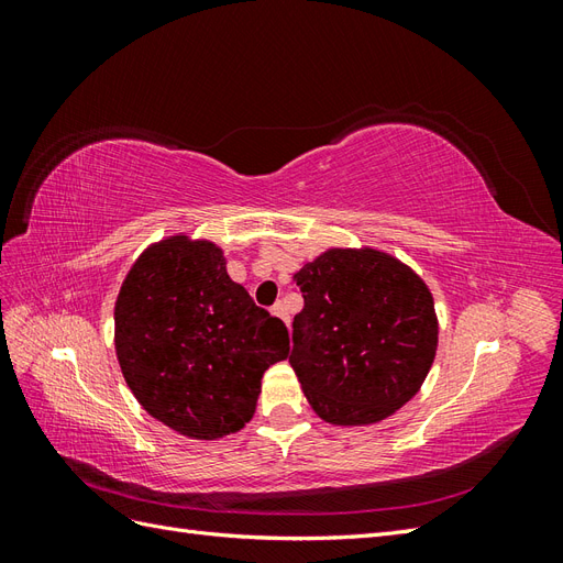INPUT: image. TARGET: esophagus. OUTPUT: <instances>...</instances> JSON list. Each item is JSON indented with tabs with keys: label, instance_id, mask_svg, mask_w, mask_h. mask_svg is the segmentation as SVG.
I'll list each match as a JSON object with an SVG mask.
<instances>
[{
	"label": "esophagus",
	"instance_id": "esophagus-1",
	"mask_svg": "<svg viewBox=\"0 0 563 563\" xmlns=\"http://www.w3.org/2000/svg\"><path fill=\"white\" fill-rule=\"evenodd\" d=\"M272 314H275L277 319H282L286 327H288V321H291V319H288V312H286V305L284 302H277L275 308H272Z\"/></svg>",
	"mask_w": 563,
	"mask_h": 563
}]
</instances>
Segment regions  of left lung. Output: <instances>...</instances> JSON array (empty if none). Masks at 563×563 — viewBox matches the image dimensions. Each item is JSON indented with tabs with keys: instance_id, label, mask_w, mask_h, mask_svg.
<instances>
[{
	"instance_id": "1",
	"label": "left lung",
	"mask_w": 563,
	"mask_h": 563,
	"mask_svg": "<svg viewBox=\"0 0 563 563\" xmlns=\"http://www.w3.org/2000/svg\"><path fill=\"white\" fill-rule=\"evenodd\" d=\"M294 282L305 305L288 362L323 422L376 424L418 395L434 364L439 319L411 265L373 246H331Z\"/></svg>"
}]
</instances>
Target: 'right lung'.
Returning <instances> with one entry per match:
<instances>
[{"instance_id": "right-lung-1", "label": "right lung", "mask_w": 563, "mask_h": 563, "mask_svg": "<svg viewBox=\"0 0 563 563\" xmlns=\"http://www.w3.org/2000/svg\"><path fill=\"white\" fill-rule=\"evenodd\" d=\"M288 331L228 275L223 249L178 232L150 244L114 302V352L145 411L174 432L216 441L253 418Z\"/></svg>"}]
</instances>
